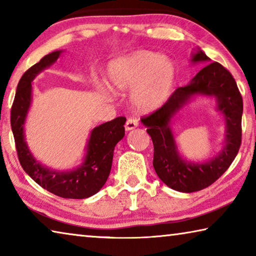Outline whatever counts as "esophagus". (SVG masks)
<instances>
[{
    "mask_svg": "<svg viewBox=\"0 0 256 256\" xmlns=\"http://www.w3.org/2000/svg\"><path fill=\"white\" fill-rule=\"evenodd\" d=\"M138 125V120L134 118H131L126 120V124H125V130H126V131H130V130L136 128Z\"/></svg>",
    "mask_w": 256,
    "mask_h": 256,
    "instance_id": "esophagus-1",
    "label": "esophagus"
}]
</instances>
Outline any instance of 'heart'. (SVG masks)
<instances>
[{
    "label": "heart",
    "mask_w": 256,
    "mask_h": 256,
    "mask_svg": "<svg viewBox=\"0 0 256 256\" xmlns=\"http://www.w3.org/2000/svg\"><path fill=\"white\" fill-rule=\"evenodd\" d=\"M175 80L174 62L149 50L134 52L114 60L108 68V86L114 92L134 88L133 105L144 112L157 110L167 100Z\"/></svg>",
    "instance_id": "b5f03b06"
}]
</instances>
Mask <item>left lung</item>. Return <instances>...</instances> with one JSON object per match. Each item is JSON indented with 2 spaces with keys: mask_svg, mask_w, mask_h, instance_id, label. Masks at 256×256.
I'll return each instance as SVG.
<instances>
[{
  "mask_svg": "<svg viewBox=\"0 0 256 256\" xmlns=\"http://www.w3.org/2000/svg\"><path fill=\"white\" fill-rule=\"evenodd\" d=\"M193 63L209 62L198 50ZM212 96L226 120L225 146L218 156L206 163L186 162L179 156L170 128V120L193 96ZM242 98L236 81L218 62L208 63L188 86H180L164 105L141 118L154 144V168L160 180L178 192L192 193L208 188L230 166L242 144Z\"/></svg>",
  "mask_w": 256,
  "mask_h": 256,
  "instance_id": "8db88e82",
  "label": "left lung"
}]
</instances>
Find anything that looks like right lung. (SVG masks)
Wrapping results in <instances>:
<instances>
[{
    "instance_id": "1",
    "label": "right lung",
    "mask_w": 256,
    "mask_h": 256,
    "mask_svg": "<svg viewBox=\"0 0 256 256\" xmlns=\"http://www.w3.org/2000/svg\"><path fill=\"white\" fill-rule=\"evenodd\" d=\"M62 50L45 55L24 73L16 86L11 108V128L16 149L24 170L42 188L64 198H86L96 194L110 176L114 149L125 134L123 116L94 128L90 134L84 162L71 172H56L38 162L24 141V126L32 104V81L38 73L50 66Z\"/></svg>"
}]
</instances>
